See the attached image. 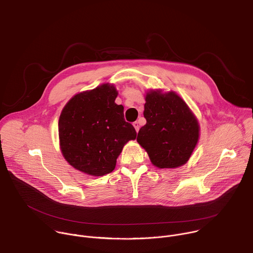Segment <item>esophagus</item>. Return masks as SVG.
Here are the masks:
<instances>
[{
  "instance_id": "obj_1",
  "label": "esophagus",
  "mask_w": 253,
  "mask_h": 253,
  "mask_svg": "<svg viewBox=\"0 0 253 253\" xmlns=\"http://www.w3.org/2000/svg\"><path fill=\"white\" fill-rule=\"evenodd\" d=\"M133 126H134V128H135L136 132H138V131H139V128H140V126H139V123H138L137 121H135V122L133 123Z\"/></svg>"
}]
</instances>
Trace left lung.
Masks as SVG:
<instances>
[{"instance_id":"obj_1","label":"left lung","mask_w":253,"mask_h":253,"mask_svg":"<svg viewBox=\"0 0 253 253\" xmlns=\"http://www.w3.org/2000/svg\"><path fill=\"white\" fill-rule=\"evenodd\" d=\"M137 142L158 168H176L190 158L199 138L198 121L187 104L174 92L146 94Z\"/></svg>"}]
</instances>
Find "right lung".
Returning a JSON list of instances; mask_svg holds the SVG:
<instances>
[{
	"instance_id": "obj_1",
	"label": "right lung",
	"mask_w": 253,
	"mask_h": 253,
	"mask_svg": "<svg viewBox=\"0 0 253 253\" xmlns=\"http://www.w3.org/2000/svg\"><path fill=\"white\" fill-rule=\"evenodd\" d=\"M117 95L113 85L103 84L75 95L63 108L60 147L75 169L92 176L112 172L123 146L136 138L135 128L124 119V107L115 103Z\"/></svg>"
}]
</instances>
